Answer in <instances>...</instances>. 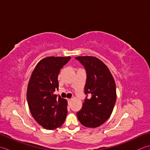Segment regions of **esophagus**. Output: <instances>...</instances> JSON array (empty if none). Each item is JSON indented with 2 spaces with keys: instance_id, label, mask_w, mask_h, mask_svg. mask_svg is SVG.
Instances as JSON below:
<instances>
[{
  "instance_id": "34e87169",
  "label": "esophagus",
  "mask_w": 150,
  "mask_h": 150,
  "mask_svg": "<svg viewBox=\"0 0 150 150\" xmlns=\"http://www.w3.org/2000/svg\"><path fill=\"white\" fill-rule=\"evenodd\" d=\"M71 100V98H68V103H70V102Z\"/></svg>"
}]
</instances>
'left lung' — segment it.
I'll list each match as a JSON object with an SVG mask.
<instances>
[{
  "instance_id": "8db88e82",
  "label": "left lung",
  "mask_w": 150,
  "mask_h": 150,
  "mask_svg": "<svg viewBox=\"0 0 150 150\" xmlns=\"http://www.w3.org/2000/svg\"><path fill=\"white\" fill-rule=\"evenodd\" d=\"M86 70V98L81 110L77 113L80 122L87 128H97L110 117L116 102V86L114 79L105 64L92 56L76 57Z\"/></svg>"
}]
</instances>
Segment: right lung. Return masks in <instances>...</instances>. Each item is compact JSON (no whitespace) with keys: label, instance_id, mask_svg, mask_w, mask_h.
Here are the masks:
<instances>
[{"label":"right lung","instance_id":"add662e5","mask_svg":"<svg viewBox=\"0 0 150 150\" xmlns=\"http://www.w3.org/2000/svg\"><path fill=\"white\" fill-rule=\"evenodd\" d=\"M71 57H47L37 63L30 79L27 100L30 112L38 124L46 129L61 126L68 113V102L53 94L59 89L60 70Z\"/></svg>","mask_w":150,"mask_h":150}]
</instances>
